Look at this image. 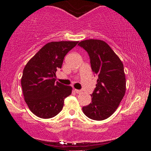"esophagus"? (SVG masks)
<instances>
[{
  "label": "esophagus",
  "mask_w": 151,
  "mask_h": 151,
  "mask_svg": "<svg viewBox=\"0 0 151 151\" xmlns=\"http://www.w3.org/2000/svg\"><path fill=\"white\" fill-rule=\"evenodd\" d=\"M74 91H75V92L77 93H81V92H82L81 90H78V89H74Z\"/></svg>",
  "instance_id": "1"
}]
</instances>
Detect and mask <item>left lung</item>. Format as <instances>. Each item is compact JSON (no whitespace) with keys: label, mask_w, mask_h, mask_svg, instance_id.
<instances>
[{"label":"left lung","mask_w":151,"mask_h":151,"mask_svg":"<svg viewBox=\"0 0 151 151\" xmlns=\"http://www.w3.org/2000/svg\"><path fill=\"white\" fill-rule=\"evenodd\" d=\"M79 46L89 55L93 73L98 76L91 103L82 107L89 119L102 121L113 114L126 93L124 65L118 55L104 41L89 39L81 41Z\"/></svg>","instance_id":"obj_1"}]
</instances>
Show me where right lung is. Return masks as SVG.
Listing matches in <instances>:
<instances>
[{
	"mask_svg": "<svg viewBox=\"0 0 151 151\" xmlns=\"http://www.w3.org/2000/svg\"><path fill=\"white\" fill-rule=\"evenodd\" d=\"M79 41L47 43L26 64L21 86L24 99L31 111L41 119H50L62 111L64 100L72 87L56 80V72L64 58Z\"/></svg>",
	"mask_w": 151,
	"mask_h": 151,
	"instance_id": "add662e5",
	"label": "right lung"
}]
</instances>
